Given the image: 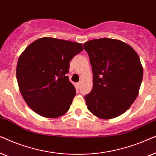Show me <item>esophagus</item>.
<instances>
[{
	"instance_id": "1",
	"label": "esophagus",
	"mask_w": 156,
	"mask_h": 156,
	"mask_svg": "<svg viewBox=\"0 0 156 156\" xmlns=\"http://www.w3.org/2000/svg\"><path fill=\"white\" fill-rule=\"evenodd\" d=\"M80 84H81V83L80 82H78V83H77V84H76V86H77V88H79V87L80 86Z\"/></svg>"
}]
</instances>
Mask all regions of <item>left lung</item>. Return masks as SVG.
I'll return each mask as SVG.
<instances>
[{
    "label": "left lung",
    "instance_id": "left-lung-1",
    "mask_svg": "<svg viewBox=\"0 0 156 156\" xmlns=\"http://www.w3.org/2000/svg\"><path fill=\"white\" fill-rule=\"evenodd\" d=\"M93 74V88L85 95L91 113L111 119L125 113L136 99L143 69L135 50L123 41L94 39L85 43Z\"/></svg>",
    "mask_w": 156,
    "mask_h": 156
}]
</instances>
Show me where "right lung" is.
<instances>
[{"mask_svg":"<svg viewBox=\"0 0 156 156\" xmlns=\"http://www.w3.org/2000/svg\"><path fill=\"white\" fill-rule=\"evenodd\" d=\"M81 43L50 37L30 43L20 55L16 78L24 101L35 113L55 118L70 108L76 88L68 80L70 61Z\"/></svg>","mask_w":156,"mask_h":156,"instance_id":"1","label":"right lung"}]
</instances>
